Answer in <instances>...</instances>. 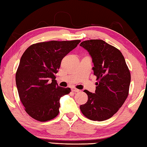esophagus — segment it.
I'll return each mask as SVG.
<instances>
[{"mask_svg":"<svg viewBox=\"0 0 147 147\" xmlns=\"http://www.w3.org/2000/svg\"><path fill=\"white\" fill-rule=\"evenodd\" d=\"M71 91H73V92H75V93H78V92H80V89H76V88H72V89H71Z\"/></svg>","mask_w":147,"mask_h":147,"instance_id":"34e87169","label":"esophagus"}]
</instances>
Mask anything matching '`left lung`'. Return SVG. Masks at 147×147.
Here are the masks:
<instances>
[{"label": "left lung", "mask_w": 147, "mask_h": 147, "mask_svg": "<svg viewBox=\"0 0 147 147\" xmlns=\"http://www.w3.org/2000/svg\"><path fill=\"white\" fill-rule=\"evenodd\" d=\"M80 46L91 55L97 81L95 93L84 90L88 99L80 105V110L90 120H107L118 111L128 97L130 71L120 50L103 40H86Z\"/></svg>", "instance_id": "obj_1"}]
</instances>
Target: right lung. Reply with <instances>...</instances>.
I'll use <instances>...</instances> for the list:
<instances>
[{
	"label": "right lung",
	"instance_id": "add662e5",
	"mask_svg": "<svg viewBox=\"0 0 147 147\" xmlns=\"http://www.w3.org/2000/svg\"><path fill=\"white\" fill-rule=\"evenodd\" d=\"M80 42H39L25 50L16 73V84L20 101L31 117L45 122L58 115L59 99L71 89L58 86L55 74L62 59Z\"/></svg>",
	"mask_w": 147,
	"mask_h": 147
}]
</instances>
